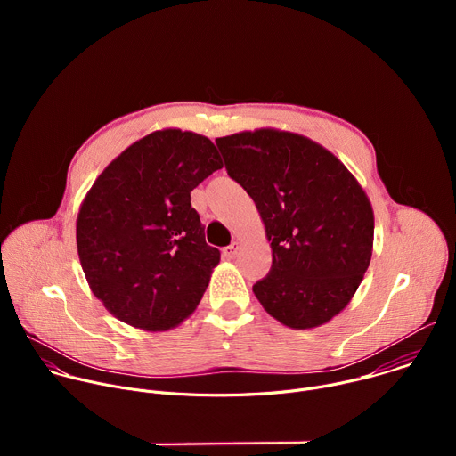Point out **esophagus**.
Instances as JSON below:
<instances>
[{"label":"esophagus","instance_id":"esophagus-1","mask_svg":"<svg viewBox=\"0 0 456 456\" xmlns=\"http://www.w3.org/2000/svg\"><path fill=\"white\" fill-rule=\"evenodd\" d=\"M240 248H241V245H240L238 241H232V243L225 248V256H227V257H236L238 252H240Z\"/></svg>","mask_w":456,"mask_h":456}]
</instances>
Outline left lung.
<instances>
[{
	"instance_id": "8db88e82",
	"label": "left lung",
	"mask_w": 456,
	"mask_h": 456,
	"mask_svg": "<svg viewBox=\"0 0 456 456\" xmlns=\"http://www.w3.org/2000/svg\"><path fill=\"white\" fill-rule=\"evenodd\" d=\"M216 146L271 241V273L252 287L257 301L294 330L329 322L371 259L375 222L364 189L334 153L297 134L262 127Z\"/></svg>"
}]
</instances>
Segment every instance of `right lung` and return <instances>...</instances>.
Wrapping results in <instances>:
<instances>
[{
    "label": "right lung",
    "instance_id": "add662e5",
    "mask_svg": "<svg viewBox=\"0 0 456 456\" xmlns=\"http://www.w3.org/2000/svg\"><path fill=\"white\" fill-rule=\"evenodd\" d=\"M222 167L208 137L167 127L97 176L77 215V252L94 296L117 319L164 332L199 306L220 250L206 243L191 191Z\"/></svg>",
    "mask_w": 456,
    "mask_h": 456
}]
</instances>
